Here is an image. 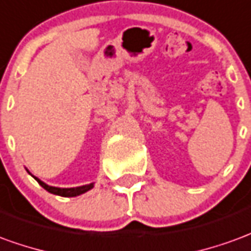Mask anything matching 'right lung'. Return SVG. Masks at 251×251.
Masks as SVG:
<instances>
[{
    "instance_id": "add662e5",
    "label": "right lung",
    "mask_w": 251,
    "mask_h": 251,
    "mask_svg": "<svg viewBox=\"0 0 251 251\" xmlns=\"http://www.w3.org/2000/svg\"><path fill=\"white\" fill-rule=\"evenodd\" d=\"M35 178V176H34ZM38 180L40 186L43 189H46L49 193H52V194H57V196H62V197H76V196H80L83 193L88 192L94 187V183H89V185H84V186H78V187H69V189H61V187H54V186H49L46 185L45 182H42L38 178H35Z\"/></svg>"
}]
</instances>
